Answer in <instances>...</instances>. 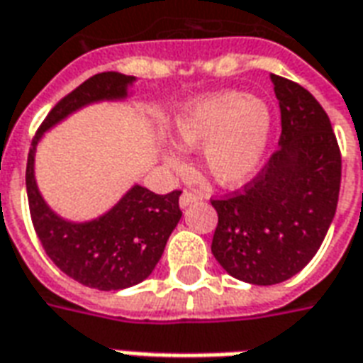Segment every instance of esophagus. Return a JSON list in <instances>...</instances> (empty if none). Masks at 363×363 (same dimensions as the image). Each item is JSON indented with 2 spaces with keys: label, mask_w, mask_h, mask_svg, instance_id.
I'll list each match as a JSON object with an SVG mask.
<instances>
[{
  "label": "esophagus",
  "mask_w": 363,
  "mask_h": 363,
  "mask_svg": "<svg viewBox=\"0 0 363 363\" xmlns=\"http://www.w3.org/2000/svg\"><path fill=\"white\" fill-rule=\"evenodd\" d=\"M201 199H203V195L199 194V191H184L182 197H179V207H182V209H186V207H189L191 203L201 201Z\"/></svg>",
  "instance_id": "esophagus-1"
}]
</instances>
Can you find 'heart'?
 <instances>
[{
	"mask_svg": "<svg viewBox=\"0 0 363 363\" xmlns=\"http://www.w3.org/2000/svg\"><path fill=\"white\" fill-rule=\"evenodd\" d=\"M272 130L269 107L240 91H217L195 97L172 123V140L182 152L203 150V168L223 187H240L256 176ZM164 166L184 172L176 150L162 152Z\"/></svg>",
	"mask_w": 363,
	"mask_h": 363,
	"instance_id": "b5f03b06",
	"label": "heart"
}]
</instances>
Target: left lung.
<instances>
[{
	"mask_svg": "<svg viewBox=\"0 0 363 363\" xmlns=\"http://www.w3.org/2000/svg\"><path fill=\"white\" fill-rule=\"evenodd\" d=\"M281 111L279 148L242 191L213 199L211 252L240 281L281 284L309 264L333 223L342 158L330 119L299 84L272 74Z\"/></svg>",
	"mask_w": 363,
	"mask_h": 363,
	"instance_id": "1",
	"label": "left lung"
}]
</instances>
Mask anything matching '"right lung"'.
Listing matches in <instances>:
<instances>
[{
  "instance_id": "obj_1",
  "label": "right lung",
  "mask_w": 363,
  "mask_h": 363,
  "mask_svg": "<svg viewBox=\"0 0 363 363\" xmlns=\"http://www.w3.org/2000/svg\"><path fill=\"white\" fill-rule=\"evenodd\" d=\"M135 82V76L119 72H104L86 79L46 115L27 158V197L38 240L66 276L99 291L127 289L152 274L182 218V191L158 195L135 184L107 213L76 223L54 213L38 191L35 154L43 135L54 125L86 105L125 99Z\"/></svg>"
}]
</instances>
